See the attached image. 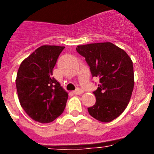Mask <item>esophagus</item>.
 I'll return each mask as SVG.
<instances>
[{"label": "esophagus", "mask_w": 154, "mask_h": 154, "mask_svg": "<svg viewBox=\"0 0 154 154\" xmlns=\"http://www.w3.org/2000/svg\"><path fill=\"white\" fill-rule=\"evenodd\" d=\"M73 93H74V94H75V95H81L82 93H84V90H81V89H80V88H77V90H74Z\"/></svg>", "instance_id": "esophagus-1"}]
</instances>
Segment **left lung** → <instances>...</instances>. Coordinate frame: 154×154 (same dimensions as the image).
Listing matches in <instances>:
<instances>
[{"label":"left lung","instance_id":"1","mask_svg":"<svg viewBox=\"0 0 154 154\" xmlns=\"http://www.w3.org/2000/svg\"><path fill=\"white\" fill-rule=\"evenodd\" d=\"M77 51L85 57L93 77L100 84L93 92L96 103L89 114L102 122L119 117L128 105L134 85L133 62L123 49L111 42L78 45Z\"/></svg>","mask_w":154,"mask_h":154}]
</instances>
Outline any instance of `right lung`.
<instances>
[{
	"instance_id": "add662e5",
	"label": "right lung",
	"mask_w": 154,
	"mask_h": 154,
	"mask_svg": "<svg viewBox=\"0 0 154 154\" xmlns=\"http://www.w3.org/2000/svg\"><path fill=\"white\" fill-rule=\"evenodd\" d=\"M65 47L42 45L23 61L16 79L21 106L40 123H49L62 114L68 94L52 77L57 57Z\"/></svg>"
}]
</instances>
